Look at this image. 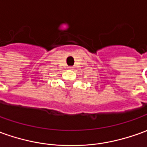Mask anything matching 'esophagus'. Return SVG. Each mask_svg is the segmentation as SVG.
Here are the masks:
<instances>
[{"mask_svg":"<svg viewBox=\"0 0 147 147\" xmlns=\"http://www.w3.org/2000/svg\"><path fill=\"white\" fill-rule=\"evenodd\" d=\"M68 68H69V69H72L73 67H68Z\"/></svg>","mask_w":147,"mask_h":147,"instance_id":"esophagus-1","label":"esophagus"}]
</instances>
